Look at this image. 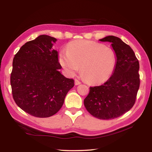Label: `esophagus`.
I'll return each instance as SVG.
<instances>
[{
  "label": "esophagus",
  "instance_id": "34e87169",
  "mask_svg": "<svg viewBox=\"0 0 152 152\" xmlns=\"http://www.w3.org/2000/svg\"><path fill=\"white\" fill-rule=\"evenodd\" d=\"M74 82H75V85L76 86H78V85H80V83H81V82H80L79 80H78L77 79H75V80H74Z\"/></svg>",
  "mask_w": 152,
  "mask_h": 152
}]
</instances>
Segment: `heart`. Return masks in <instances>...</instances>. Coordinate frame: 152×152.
<instances>
[{"mask_svg":"<svg viewBox=\"0 0 152 152\" xmlns=\"http://www.w3.org/2000/svg\"><path fill=\"white\" fill-rule=\"evenodd\" d=\"M61 65L69 75L81 72L91 83L106 81L116 67L117 57L112 48L91 40H79L70 42L66 52L61 51L59 56Z\"/></svg>","mask_w":152,"mask_h":152,"instance_id":"b5f03b06","label":"heart"}]
</instances>
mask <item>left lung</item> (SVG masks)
I'll list each match as a JSON object with an SVG mask.
<instances>
[{"mask_svg": "<svg viewBox=\"0 0 152 152\" xmlns=\"http://www.w3.org/2000/svg\"><path fill=\"white\" fill-rule=\"evenodd\" d=\"M99 40L111 43L117 64L104 84L90 88L83 102L94 117L110 119L124 114L134 104L140 86L139 62L131 48L119 38L107 36Z\"/></svg>", "mask_w": 152, "mask_h": 152, "instance_id": "8db88e82", "label": "left lung"}]
</instances>
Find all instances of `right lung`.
Listing matches in <instances>:
<instances>
[{
  "label": "right lung",
  "mask_w": 152,
  "mask_h": 152,
  "mask_svg": "<svg viewBox=\"0 0 152 152\" xmlns=\"http://www.w3.org/2000/svg\"><path fill=\"white\" fill-rule=\"evenodd\" d=\"M57 39L40 35L25 43L15 55L10 76L13 98L28 114L48 118L59 110L74 86L59 71V53L53 48Z\"/></svg>",
  "instance_id": "obj_1"
}]
</instances>
